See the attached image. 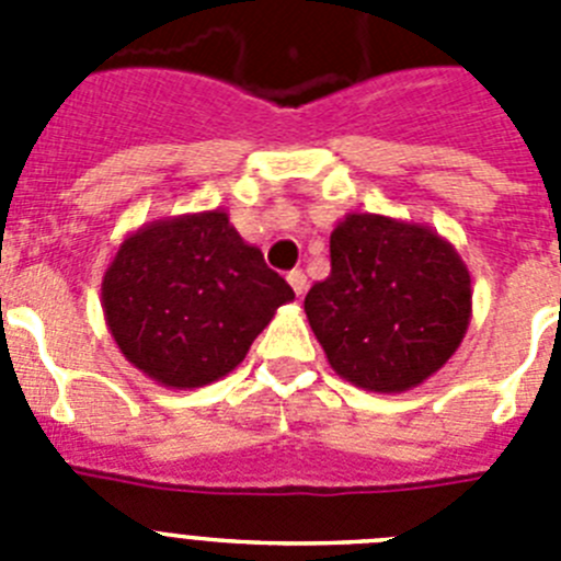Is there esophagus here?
I'll list each match as a JSON object with an SVG mask.
<instances>
[{
  "label": "esophagus",
  "instance_id": "1",
  "mask_svg": "<svg viewBox=\"0 0 561 561\" xmlns=\"http://www.w3.org/2000/svg\"><path fill=\"white\" fill-rule=\"evenodd\" d=\"M286 280H289V286L295 289V295H304L306 286H309V280H306L304 270H291L289 275H286Z\"/></svg>",
  "mask_w": 561,
  "mask_h": 561
}]
</instances>
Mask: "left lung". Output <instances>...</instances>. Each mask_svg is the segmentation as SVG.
I'll return each mask as SVG.
<instances>
[{
	"label": "left lung",
	"instance_id": "obj_1",
	"mask_svg": "<svg viewBox=\"0 0 561 561\" xmlns=\"http://www.w3.org/2000/svg\"><path fill=\"white\" fill-rule=\"evenodd\" d=\"M306 317L336 376L404 393L438 374L472 320V275L433 227L348 213L331 232V275Z\"/></svg>",
	"mask_w": 561,
	"mask_h": 561
}]
</instances>
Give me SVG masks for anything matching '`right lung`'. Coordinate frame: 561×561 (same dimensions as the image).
<instances>
[{
    "instance_id": "obj_1",
    "label": "right lung",
    "mask_w": 561,
    "mask_h": 561,
    "mask_svg": "<svg viewBox=\"0 0 561 561\" xmlns=\"http://www.w3.org/2000/svg\"><path fill=\"white\" fill-rule=\"evenodd\" d=\"M289 300L291 286L219 207L134 230L101 284L103 314L121 354L173 390L205 388L236 370Z\"/></svg>"
}]
</instances>
